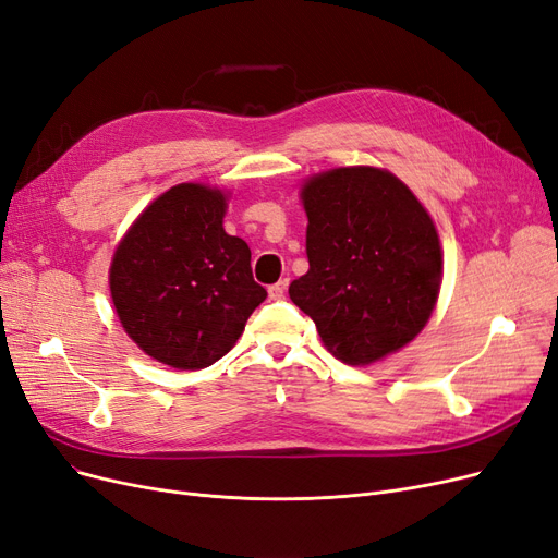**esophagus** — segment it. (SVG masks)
I'll return each mask as SVG.
<instances>
[{"label":"esophagus","mask_w":558,"mask_h":558,"mask_svg":"<svg viewBox=\"0 0 558 558\" xmlns=\"http://www.w3.org/2000/svg\"><path fill=\"white\" fill-rule=\"evenodd\" d=\"M287 284H290V280H280V282H276V284H271L268 287V296H271L274 301H278V299H282L284 296V292H287Z\"/></svg>","instance_id":"34e87169"}]
</instances>
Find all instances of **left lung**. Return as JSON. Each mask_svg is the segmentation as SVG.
Returning a JSON list of instances; mask_svg holds the SVG:
<instances>
[{"label": "left lung", "instance_id": "8db88e82", "mask_svg": "<svg viewBox=\"0 0 558 558\" xmlns=\"http://www.w3.org/2000/svg\"><path fill=\"white\" fill-rule=\"evenodd\" d=\"M311 268L290 299L328 352L367 365L414 340L441 287L435 222L407 185L375 168H340L303 185Z\"/></svg>", "mask_w": 558, "mask_h": 558}]
</instances>
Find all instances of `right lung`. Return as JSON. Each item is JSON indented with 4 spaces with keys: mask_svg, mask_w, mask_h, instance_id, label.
<instances>
[{
    "mask_svg": "<svg viewBox=\"0 0 558 558\" xmlns=\"http://www.w3.org/2000/svg\"><path fill=\"white\" fill-rule=\"evenodd\" d=\"M225 195L179 183L147 206L110 266L117 315L135 344L177 369L222 359L266 299L251 247L222 230Z\"/></svg>",
    "mask_w": 558,
    "mask_h": 558,
    "instance_id": "obj_1",
    "label": "right lung"
}]
</instances>
